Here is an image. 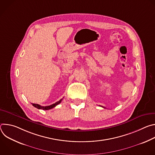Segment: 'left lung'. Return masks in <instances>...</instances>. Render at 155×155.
Masks as SVG:
<instances>
[{"mask_svg": "<svg viewBox=\"0 0 155 155\" xmlns=\"http://www.w3.org/2000/svg\"><path fill=\"white\" fill-rule=\"evenodd\" d=\"M101 107H102V106H101ZM103 107V108H105V107Z\"/></svg>", "mask_w": 155, "mask_h": 155, "instance_id": "left-lung-1", "label": "left lung"}]
</instances>
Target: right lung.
<instances>
[{"instance_id":"obj_1","label":"right lung","mask_w":155,"mask_h":155,"mask_svg":"<svg viewBox=\"0 0 155 155\" xmlns=\"http://www.w3.org/2000/svg\"><path fill=\"white\" fill-rule=\"evenodd\" d=\"M62 100V99H61L59 100V101H58V102H55L54 104H53L52 105H49V106H41V105H38V104H32V105H33L34 107H35V108H38V109H41V110H50V109H51V108L55 107L57 105H58L59 104H60V103L61 102Z\"/></svg>"}]
</instances>
